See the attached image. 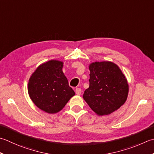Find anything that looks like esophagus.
Listing matches in <instances>:
<instances>
[{"instance_id":"esophagus-1","label":"esophagus","mask_w":154,"mask_h":154,"mask_svg":"<svg viewBox=\"0 0 154 154\" xmlns=\"http://www.w3.org/2000/svg\"><path fill=\"white\" fill-rule=\"evenodd\" d=\"M75 93H76V94L79 95L81 94V89L80 88H76L75 89Z\"/></svg>"}]
</instances>
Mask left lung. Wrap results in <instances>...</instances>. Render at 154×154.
<instances>
[{"label": "left lung", "instance_id": "left-lung-1", "mask_svg": "<svg viewBox=\"0 0 154 154\" xmlns=\"http://www.w3.org/2000/svg\"><path fill=\"white\" fill-rule=\"evenodd\" d=\"M89 69V87L84 92V100L97 115H109L127 100L128 80L113 62H93Z\"/></svg>", "mask_w": 154, "mask_h": 154}]
</instances>
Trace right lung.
<instances>
[{
    "label": "right lung",
    "instance_id": "1",
    "mask_svg": "<svg viewBox=\"0 0 154 154\" xmlns=\"http://www.w3.org/2000/svg\"><path fill=\"white\" fill-rule=\"evenodd\" d=\"M63 67V61L51 60L39 65L29 78L30 98L36 106L48 113L62 110L75 94L69 86Z\"/></svg>",
    "mask_w": 154,
    "mask_h": 154
}]
</instances>
